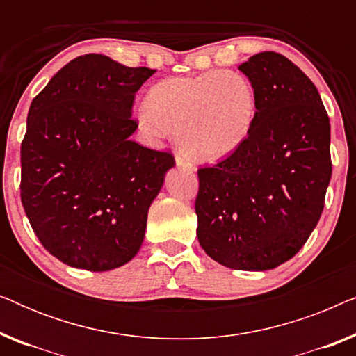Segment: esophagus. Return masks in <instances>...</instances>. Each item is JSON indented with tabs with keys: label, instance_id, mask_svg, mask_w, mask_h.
<instances>
[{
	"label": "esophagus",
	"instance_id": "obj_1",
	"mask_svg": "<svg viewBox=\"0 0 356 356\" xmlns=\"http://www.w3.org/2000/svg\"><path fill=\"white\" fill-rule=\"evenodd\" d=\"M175 162H177V167L178 168H184V170H193V163L191 160L184 157L181 154H177L175 155Z\"/></svg>",
	"mask_w": 356,
	"mask_h": 356
}]
</instances>
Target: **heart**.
<instances>
[{"label": "heart", "mask_w": 356, "mask_h": 356, "mask_svg": "<svg viewBox=\"0 0 356 356\" xmlns=\"http://www.w3.org/2000/svg\"><path fill=\"white\" fill-rule=\"evenodd\" d=\"M256 90L235 71H207L168 77L150 87L139 121L145 128L177 133L179 147L193 159L213 162L235 152L256 120Z\"/></svg>", "instance_id": "obj_1"}]
</instances>
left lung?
I'll return each instance as SVG.
<instances>
[{"instance_id": "obj_1", "label": "left lung", "mask_w": 356, "mask_h": 356, "mask_svg": "<svg viewBox=\"0 0 356 356\" xmlns=\"http://www.w3.org/2000/svg\"><path fill=\"white\" fill-rule=\"evenodd\" d=\"M256 90L245 143L197 170V240L218 264L269 270L301 250L324 209L332 162L330 124L308 76L262 51L238 66Z\"/></svg>"}]
</instances>
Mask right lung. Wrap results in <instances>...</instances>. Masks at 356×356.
<instances>
[{"instance_id": "add662e5", "label": "right lung", "mask_w": 356, "mask_h": 356, "mask_svg": "<svg viewBox=\"0 0 356 356\" xmlns=\"http://www.w3.org/2000/svg\"><path fill=\"white\" fill-rule=\"evenodd\" d=\"M155 70L77 56L32 100L21 145V199L43 248L65 264L111 270L138 254L172 154L131 134L136 92Z\"/></svg>"}]
</instances>
